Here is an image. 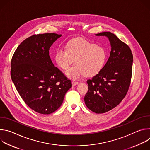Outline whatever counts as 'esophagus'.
<instances>
[{
	"mask_svg": "<svg viewBox=\"0 0 150 150\" xmlns=\"http://www.w3.org/2000/svg\"><path fill=\"white\" fill-rule=\"evenodd\" d=\"M78 83H79L78 82H76V81H72V84L73 86H75V85H78Z\"/></svg>",
	"mask_w": 150,
	"mask_h": 150,
	"instance_id": "obj_1",
	"label": "esophagus"
}]
</instances>
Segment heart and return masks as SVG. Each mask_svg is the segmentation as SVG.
Wrapping results in <instances>:
<instances>
[{"label":"heart","mask_w":150,"mask_h":150,"mask_svg":"<svg viewBox=\"0 0 150 150\" xmlns=\"http://www.w3.org/2000/svg\"><path fill=\"white\" fill-rule=\"evenodd\" d=\"M107 59L105 49L82 38L69 40L65 46V50H56L54 60L62 70L67 71L74 60L75 65L67 72V76L76 79L83 75L93 76L103 68Z\"/></svg>","instance_id":"obj_1"}]
</instances>
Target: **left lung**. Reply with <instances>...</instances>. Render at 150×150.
I'll list each match as a JSON object with an SVG mask.
<instances>
[{"mask_svg":"<svg viewBox=\"0 0 150 150\" xmlns=\"http://www.w3.org/2000/svg\"><path fill=\"white\" fill-rule=\"evenodd\" d=\"M108 37L112 50L103 69L88 79V90L84 97L87 108L96 113H104L116 107L129 90L133 55L131 49L110 32L96 34Z\"/></svg>","mask_w":150,"mask_h":150,"instance_id":"obj_1","label":"left lung"}]
</instances>
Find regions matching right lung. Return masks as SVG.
<instances>
[{
    "instance_id": "right-lung-1",
    "label": "right lung",
    "mask_w": 150,
    "mask_h": 150,
    "mask_svg": "<svg viewBox=\"0 0 150 150\" xmlns=\"http://www.w3.org/2000/svg\"><path fill=\"white\" fill-rule=\"evenodd\" d=\"M61 34H35L24 40L15 51L11 63V76L21 98L35 112L48 115L57 110L72 87L55 67L49 49Z\"/></svg>"
}]
</instances>
